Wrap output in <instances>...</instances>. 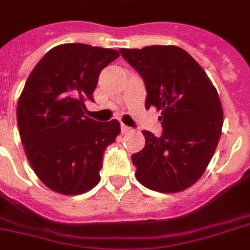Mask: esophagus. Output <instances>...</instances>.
Returning <instances> with one entry per match:
<instances>
[{
    "mask_svg": "<svg viewBox=\"0 0 250 250\" xmlns=\"http://www.w3.org/2000/svg\"><path fill=\"white\" fill-rule=\"evenodd\" d=\"M121 129H122V132H123V133H125V132H128V131H131V128H129L128 125H123V123H122V125H121Z\"/></svg>",
    "mask_w": 250,
    "mask_h": 250,
    "instance_id": "obj_1",
    "label": "esophagus"
}]
</instances>
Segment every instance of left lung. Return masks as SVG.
Instances as JSON below:
<instances>
[{
    "mask_svg": "<svg viewBox=\"0 0 250 250\" xmlns=\"http://www.w3.org/2000/svg\"><path fill=\"white\" fill-rule=\"evenodd\" d=\"M119 52L144 80L145 107L161 111L164 128L160 137L143 131L145 146L132 154L136 179L157 192H182L201 178L221 139L223 110L217 89L201 66L179 46Z\"/></svg>",
    "mask_w": 250,
    "mask_h": 250,
    "instance_id": "obj_1",
    "label": "left lung"
}]
</instances>
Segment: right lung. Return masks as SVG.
Listing matches in <instances>:
<instances>
[{
    "instance_id": "right-lung-1",
    "label": "right lung",
    "mask_w": 250,
    "mask_h": 250,
    "mask_svg": "<svg viewBox=\"0 0 250 250\" xmlns=\"http://www.w3.org/2000/svg\"><path fill=\"white\" fill-rule=\"evenodd\" d=\"M119 57L114 49L62 44L29 74L18 100L17 121L31 167L49 189L80 194L100 182L102 156L121 132L117 119L86 117L102 68Z\"/></svg>"
}]
</instances>
